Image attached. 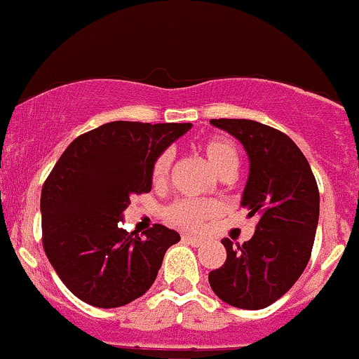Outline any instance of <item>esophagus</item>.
<instances>
[{"mask_svg": "<svg viewBox=\"0 0 359 359\" xmlns=\"http://www.w3.org/2000/svg\"><path fill=\"white\" fill-rule=\"evenodd\" d=\"M183 241L188 243V245H191V246H200L203 243L202 238L191 236V234H183Z\"/></svg>", "mask_w": 359, "mask_h": 359, "instance_id": "obj_1", "label": "esophagus"}]
</instances>
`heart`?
<instances>
[{"instance_id":"obj_1","label":"heart","mask_w":359,"mask_h":359,"mask_svg":"<svg viewBox=\"0 0 359 359\" xmlns=\"http://www.w3.org/2000/svg\"><path fill=\"white\" fill-rule=\"evenodd\" d=\"M203 154H205L207 161L212 165L215 172L224 171L229 165H238L240 163V156H238L236 145L231 140L222 137H214L209 138L202 144ZM172 163V152L171 150H164L159 156L156 157L152 164V181L154 183H163L168 178L169 168ZM215 205L210 202H200V200H180V202L172 203L165 215H168L169 221L172 224L181 226V227H200L203 224L205 219H209L214 215Z\"/></svg>"}]
</instances>
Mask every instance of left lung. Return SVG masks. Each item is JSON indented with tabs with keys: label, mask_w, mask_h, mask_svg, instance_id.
Here are the masks:
<instances>
[{
	"label": "left lung",
	"mask_w": 359,
	"mask_h": 359,
	"mask_svg": "<svg viewBox=\"0 0 359 359\" xmlns=\"http://www.w3.org/2000/svg\"><path fill=\"white\" fill-rule=\"evenodd\" d=\"M248 154L250 172L241 196L258 222L252 240L233 248L222 240L226 262L209 273L212 291L231 306L260 310L286 294L299 279L315 241L320 195L298 145L279 130L252 119H210Z\"/></svg>",
	"instance_id": "left-lung-1"
}]
</instances>
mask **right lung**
Wrapping results in <instances>:
<instances>
[{"instance_id": "obj_1", "label": "right lung", "mask_w": 359, "mask_h": 359, "mask_svg": "<svg viewBox=\"0 0 359 359\" xmlns=\"http://www.w3.org/2000/svg\"><path fill=\"white\" fill-rule=\"evenodd\" d=\"M191 123L111 121L61 154L41 194L42 246L63 284L97 308L149 291L176 231L156 224L144 238L121 227L130 196L149 194L152 164Z\"/></svg>"}]
</instances>
